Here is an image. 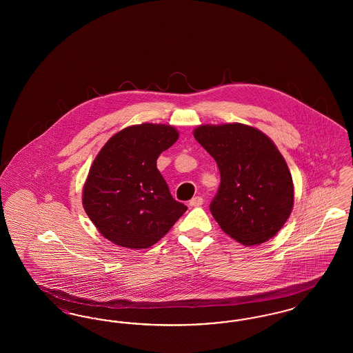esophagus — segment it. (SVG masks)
<instances>
[{"instance_id":"34e87169","label":"esophagus","mask_w":353,"mask_h":353,"mask_svg":"<svg viewBox=\"0 0 353 353\" xmlns=\"http://www.w3.org/2000/svg\"><path fill=\"white\" fill-rule=\"evenodd\" d=\"M202 203H203V199H202L201 196H196V197H193V199L189 201L190 206H200Z\"/></svg>"}]
</instances>
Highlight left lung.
<instances>
[{"instance_id": "8db88e82", "label": "left lung", "mask_w": 353, "mask_h": 353, "mask_svg": "<svg viewBox=\"0 0 353 353\" xmlns=\"http://www.w3.org/2000/svg\"><path fill=\"white\" fill-rule=\"evenodd\" d=\"M194 137L219 165L221 184L210 212L221 229L249 246L272 238L294 205L292 177L275 144L239 123L200 125Z\"/></svg>"}]
</instances>
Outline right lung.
Segmentation results:
<instances>
[{"label":"right lung","mask_w":353,"mask_h":353,"mask_svg":"<svg viewBox=\"0 0 353 353\" xmlns=\"http://www.w3.org/2000/svg\"><path fill=\"white\" fill-rule=\"evenodd\" d=\"M177 139L170 125L144 123L124 128L101 148L84 184L83 206L104 238L148 249L186 212L156 165Z\"/></svg>","instance_id":"add662e5"}]
</instances>
